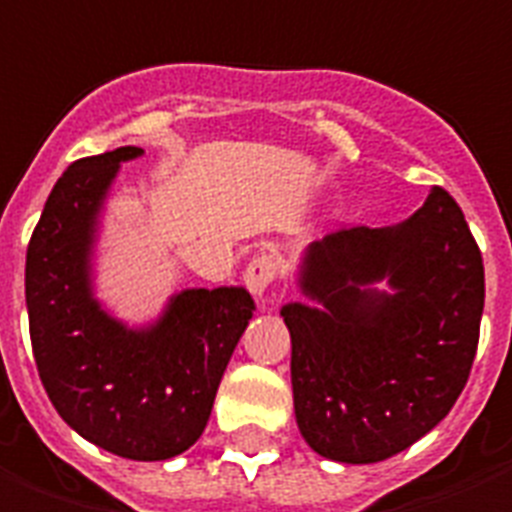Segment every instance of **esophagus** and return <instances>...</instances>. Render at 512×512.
<instances>
[{"label":"esophagus","mask_w":512,"mask_h":512,"mask_svg":"<svg viewBox=\"0 0 512 512\" xmlns=\"http://www.w3.org/2000/svg\"><path fill=\"white\" fill-rule=\"evenodd\" d=\"M276 279V263L274 257L268 255H257L244 271V285L249 293L255 295V298H263V295L271 290Z\"/></svg>","instance_id":"34e87169"}]
</instances>
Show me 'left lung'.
Segmentation results:
<instances>
[{"mask_svg":"<svg viewBox=\"0 0 512 512\" xmlns=\"http://www.w3.org/2000/svg\"><path fill=\"white\" fill-rule=\"evenodd\" d=\"M304 301L279 309L295 423L339 464H377L456 404L478 350L483 257L442 187L399 225L352 227L301 252Z\"/></svg>","mask_w":512,"mask_h":512,"instance_id":"obj_1","label":"left lung"}]
</instances>
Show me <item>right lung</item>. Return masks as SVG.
I'll list each match as a JSON object with an SVG mask.
<instances>
[{
    "instance_id": "1",
    "label": "right lung",
    "mask_w": 512,
    "mask_h": 512,
    "mask_svg": "<svg viewBox=\"0 0 512 512\" xmlns=\"http://www.w3.org/2000/svg\"><path fill=\"white\" fill-rule=\"evenodd\" d=\"M121 146L73 162L45 200L26 249V312L37 372L62 420L113 456L165 461L192 448L227 361L255 314L244 287H187L149 323L97 298V244Z\"/></svg>"
}]
</instances>
